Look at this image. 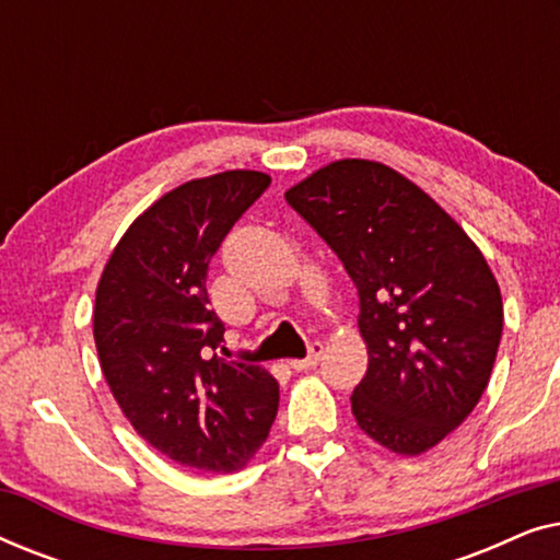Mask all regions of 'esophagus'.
Instances as JSON below:
<instances>
[{
    "label": "esophagus",
    "mask_w": 560,
    "mask_h": 560,
    "mask_svg": "<svg viewBox=\"0 0 560 560\" xmlns=\"http://www.w3.org/2000/svg\"><path fill=\"white\" fill-rule=\"evenodd\" d=\"M320 354H324V343L320 341H313L311 347H308V357L305 359H290V366H293L295 372H303V370H311V366H316L318 364V359H320Z\"/></svg>",
    "instance_id": "obj_1"
}]
</instances>
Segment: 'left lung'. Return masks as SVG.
<instances>
[{"label": "left lung", "instance_id": "obj_1", "mask_svg": "<svg viewBox=\"0 0 560 560\" xmlns=\"http://www.w3.org/2000/svg\"><path fill=\"white\" fill-rule=\"evenodd\" d=\"M354 280L364 380L357 425L418 456L469 418L492 377L502 295L469 234L402 173L377 160H334L285 190Z\"/></svg>", "mask_w": 560, "mask_h": 560}]
</instances>
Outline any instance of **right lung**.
<instances>
[{"label":"right lung","mask_w":560,"mask_h":560,"mask_svg":"<svg viewBox=\"0 0 560 560\" xmlns=\"http://www.w3.org/2000/svg\"><path fill=\"white\" fill-rule=\"evenodd\" d=\"M267 186V173L226 171L167 190L129 224L96 285L106 385L135 431L188 469L240 471L278 416L270 372L217 357L226 328L206 293L211 257Z\"/></svg>","instance_id":"right-lung-1"}]
</instances>
